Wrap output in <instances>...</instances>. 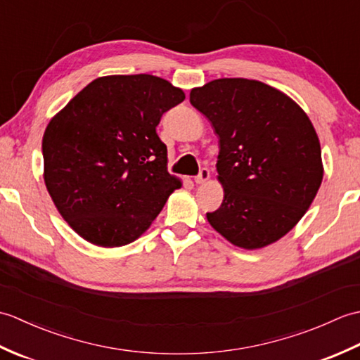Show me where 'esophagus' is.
Segmentation results:
<instances>
[{
    "instance_id": "obj_1",
    "label": "esophagus",
    "mask_w": 360,
    "mask_h": 360,
    "mask_svg": "<svg viewBox=\"0 0 360 360\" xmlns=\"http://www.w3.org/2000/svg\"><path fill=\"white\" fill-rule=\"evenodd\" d=\"M209 178H210V173H209L207 168H201L200 174H198L195 178V182H196V184H204V182L209 181Z\"/></svg>"
}]
</instances>
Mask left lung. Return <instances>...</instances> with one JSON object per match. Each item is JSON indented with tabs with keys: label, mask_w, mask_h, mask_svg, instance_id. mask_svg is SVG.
Masks as SVG:
<instances>
[{
	"label": "left lung",
	"mask_w": 360,
	"mask_h": 360,
	"mask_svg": "<svg viewBox=\"0 0 360 360\" xmlns=\"http://www.w3.org/2000/svg\"><path fill=\"white\" fill-rule=\"evenodd\" d=\"M218 134L221 207L207 221L233 246L278 241L309 209L323 179L320 142L292 98L263 82L218 79L190 91Z\"/></svg>",
	"instance_id": "8db88e82"
}]
</instances>
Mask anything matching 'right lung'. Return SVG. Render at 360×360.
<instances>
[{
	"label": "right lung",
	"mask_w": 360,
	"mask_h": 360,
	"mask_svg": "<svg viewBox=\"0 0 360 360\" xmlns=\"http://www.w3.org/2000/svg\"><path fill=\"white\" fill-rule=\"evenodd\" d=\"M184 91L156 75L98 77L46 127L44 184L83 240L120 248L147 231L181 179L156 127Z\"/></svg>",
	"instance_id": "right-lung-1"
}]
</instances>
